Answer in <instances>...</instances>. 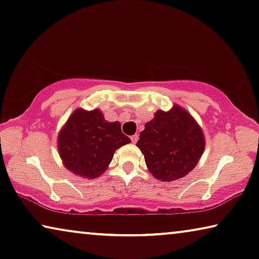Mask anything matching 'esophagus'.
I'll use <instances>...</instances> for the list:
<instances>
[{"mask_svg":"<svg viewBox=\"0 0 259 259\" xmlns=\"http://www.w3.org/2000/svg\"><path fill=\"white\" fill-rule=\"evenodd\" d=\"M138 139H139V137H138V134H134V136H132V137H131V140H132V142H133V144H137Z\"/></svg>","mask_w":259,"mask_h":259,"instance_id":"34e87169","label":"esophagus"}]
</instances>
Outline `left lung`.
Returning a JSON list of instances; mask_svg holds the SVG:
<instances>
[{"label":"left lung","instance_id":"left-lung-1","mask_svg":"<svg viewBox=\"0 0 259 259\" xmlns=\"http://www.w3.org/2000/svg\"><path fill=\"white\" fill-rule=\"evenodd\" d=\"M148 170L163 182L181 179L192 171L204 152L203 131L189 112L179 105L156 111L145 123L137 142Z\"/></svg>","mask_w":259,"mask_h":259}]
</instances>
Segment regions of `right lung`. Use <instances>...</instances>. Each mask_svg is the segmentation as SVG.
Segmentation results:
<instances>
[{
  "label": "right lung",
  "mask_w": 259,
  "mask_h": 259,
  "mask_svg": "<svg viewBox=\"0 0 259 259\" xmlns=\"http://www.w3.org/2000/svg\"><path fill=\"white\" fill-rule=\"evenodd\" d=\"M130 142L121 132L120 122L105 120L99 108H77L59 131L57 148L67 170L96 179L107 169L114 152Z\"/></svg>",
  "instance_id": "1"
}]
</instances>
